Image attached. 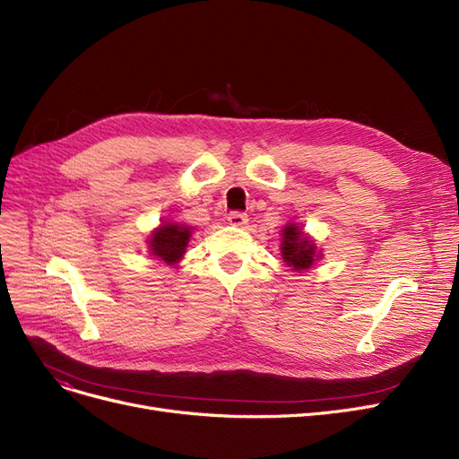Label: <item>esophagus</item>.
I'll use <instances>...</instances> for the list:
<instances>
[{
	"label": "esophagus",
	"mask_w": 459,
	"mask_h": 459,
	"mask_svg": "<svg viewBox=\"0 0 459 459\" xmlns=\"http://www.w3.org/2000/svg\"><path fill=\"white\" fill-rule=\"evenodd\" d=\"M227 221L234 227H244V225H247V215L242 212H230Z\"/></svg>",
	"instance_id": "1"
}]
</instances>
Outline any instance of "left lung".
I'll use <instances>...</instances> for the list:
<instances>
[{
  "instance_id": "8db88e82",
  "label": "left lung",
  "mask_w": 459,
  "mask_h": 459,
  "mask_svg": "<svg viewBox=\"0 0 459 459\" xmlns=\"http://www.w3.org/2000/svg\"><path fill=\"white\" fill-rule=\"evenodd\" d=\"M281 232V257L295 273L310 268L317 259H321V249H317L314 240L304 234L297 223L285 225Z\"/></svg>"
}]
</instances>
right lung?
<instances>
[{
    "mask_svg": "<svg viewBox=\"0 0 459 459\" xmlns=\"http://www.w3.org/2000/svg\"><path fill=\"white\" fill-rule=\"evenodd\" d=\"M191 238V227L178 223H164L157 230H152L149 238L151 255L166 264H176L183 257Z\"/></svg>",
    "mask_w": 459,
    "mask_h": 459,
    "instance_id": "obj_1",
    "label": "right lung"
}]
</instances>
